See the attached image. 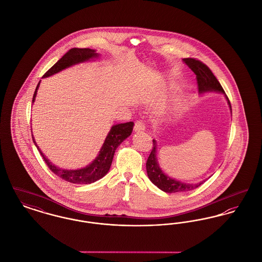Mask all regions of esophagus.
<instances>
[{
	"instance_id": "1",
	"label": "esophagus",
	"mask_w": 262,
	"mask_h": 262,
	"mask_svg": "<svg viewBox=\"0 0 262 262\" xmlns=\"http://www.w3.org/2000/svg\"><path fill=\"white\" fill-rule=\"evenodd\" d=\"M146 129V126L144 124V122L142 121H136L135 126H134V131L135 132H142Z\"/></svg>"
}]
</instances>
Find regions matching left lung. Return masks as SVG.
Returning a JSON list of instances; mask_svg holds the SVG:
<instances>
[{
  "label": "left lung",
  "mask_w": 262,
  "mask_h": 262,
  "mask_svg": "<svg viewBox=\"0 0 262 262\" xmlns=\"http://www.w3.org/2000/svg\"><path fill=\"white\" fill-rule=\"evenodd\" d=\"M182 61L192 70L194 74L196 75L197 79V83H198V91L200 95L206 94V93H220L223 94L224 97H226L230 111L232 112V106L230 103V100L228 97L226 96L221 83L219 81L216 79L212 71L207 67L205 64H203L201 61L193 59V58H184ZM146 168H147V174L148 178L150 179L151 182L159 187L161 190L167 193L174 192H185V191H190L201 184H203L206 180H202L197 183H185L182 181H179L178 179H172L168 177L165 171L161 168L158 162L157 158V142L154 139L152 140V149H151V154L148 158L147 164H146Z\"/></svg>",
  "instance_id": "1"
}]
</instances>
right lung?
<instances>
[{"label": "right lung", "instance_id": "1", "mask_svg": "<svg viewBox=\"0 0 262 262\" xmlns=\"http://www.w3.org/2000/svg\"><path fill=\"white\" fill-rule=\"evenodd\" d=\"M98 56H99L98 53H97V51L95 49L72 48L44 74L43 78H48L50 76H53L54 74L70 68L74 65L94 60ZM39 84H40V81L35 89L33 98H32V103L35 100ZM133 126H134V123L132 121L127 122V123L113 125L104 140V143L102 144V147L98 151L97 158L90 165L82 167V168H78V169L60 168L59 166L52 164L44 156V154L37 146L33 135H32V141H33L34 145L36 146L38 151L40 152L46 165H48V167L51 169V171H53L57 177L66 180L68 182H71V183L90 184V183L97 181L98 179H102L108 172L112 160H113L114 152L125 139L131 135V133L133 131Z\"/></svg>", "mask_w": 262, "mask_h": 262}]
</instances>
